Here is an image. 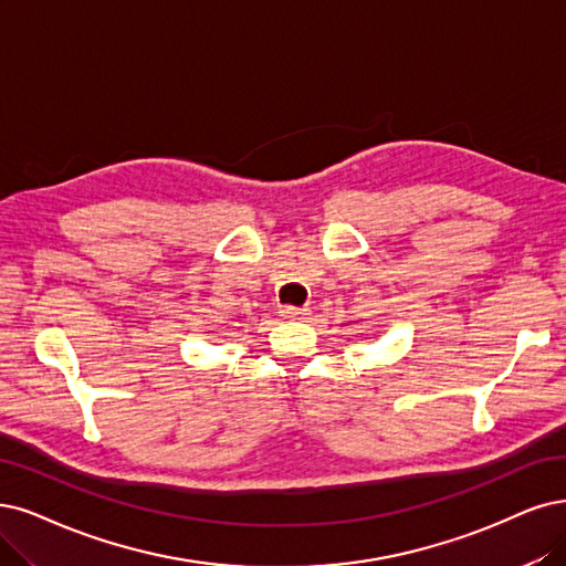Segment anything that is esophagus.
Listing matches in <instances>:
<instances>
[{
	"mask_svg": "<svg viewBox=\"0 0 566 566\" xmlns=\"http://www.w3.org/2000/svg\"><path fill=\"white\" fill-rule=\"evenodd\" d=\"M282 315H284L286 319H307V317H310V310H307V307L284 305V307H282Z\"/></svg>",
	"mask_w": 566,
	"mask_h": 566,
	"instance_id": "34e87169",
	"label": "esophagus"
}]
</instances>
